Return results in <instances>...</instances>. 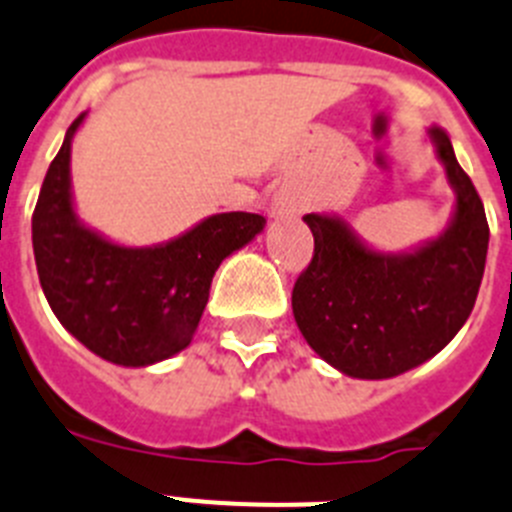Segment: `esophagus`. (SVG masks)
Listing matches in <instances>:
<instances>
[{"instance_id":"esophagus-1","label":"esophagus","mask_w":512,"mask_h":512,"mask_svg":"<svg viewBox=\"0 0 512 512\" xmlns=\"http://www.w3.org/2000/svg\"><path fill=\"white\" fill-rule=\"evenodd\" d=\"M275 208H278V211H293V203L288 201V198H278V201H275Z\"/></svg>"}]
</instances>
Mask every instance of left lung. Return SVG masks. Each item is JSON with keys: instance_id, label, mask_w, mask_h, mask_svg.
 Instances as JSON below:
<instances>
[{"instance_id": "obj_1", "label": "left lung", "mask_w": 512, "mask_h": 512, "mask_svg": "<svg viewBox=\"0 0 512 512\" xmlns=\"http://www.w3.org/2000/svg\"><path fill=\"white\" fill-rule=\"evenodd\" d=\"M451 185L438 237L402 252L373 250L335 213H306L314 257L291 306L309 348L350 379H391L441 353L469 319L487 262L490 226L443 128H428Z\"/></svg>"}]
</instances>
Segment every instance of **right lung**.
Segmentation results:
<instances>
[{"label": "right lung", "mask_w": 512, "mask_h": 512, "mask_svg": "<svg viewBox=\"0 0 512 512\" xmlns=\"http://www.w3.org/2000/svg\"><path fill=\"white\" fill-rule=\"evenodd\" d=\"M71 123L33 213V252L56 319L102 361L162 363L193 340L211 281L231 252L265 229L262 213H213L167 242L128 247L79 219L71 193Z\"/></svg>", "instance_id": "add662e5"}]
</instances>
